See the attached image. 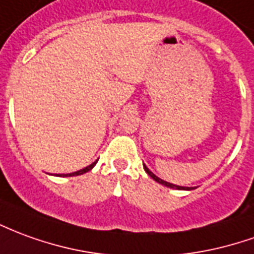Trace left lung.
I'll list each match as a JSON object with an SVG mask.
<instances>
[{"label": "left lung", "instance_id": "1", "mask_svg": "<svg viewBox=\"0 0 254 254\" xmlns=\"http://www.w3.org/2000/svg\"><path fill=\"white\" fill-rule=\"evenodd\" d=\"M143 168H144L145 173H147L148 176L151 177V179H154V180H155L157 183H159V184H162V186H166V187H170V189H176V190H191L189 189V187H180V186H176V184H172V183H168V182H165V180H162V179H159V177L155 176V175H154L151 170L148 169L144 164H143Z\"/></svg>", "mask_w": 254, "mask_h": 254}]
</instances>
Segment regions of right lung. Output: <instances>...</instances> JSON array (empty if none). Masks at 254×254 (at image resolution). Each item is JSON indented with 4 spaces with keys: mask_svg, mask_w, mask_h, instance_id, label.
Masks as SVG:
<instances>
[{
    "mask_svg": "<svg viewBox=\"0 0 254 254\" xmlns=\"http://www.w3.org/2000/svg\"><path fill=\"white\" fill-rule=\"evenodd\" d=\"M97 164V161H95L93 164H90L89 166H86V168H84V169L81 170H77V172H74V173H68V175H62L63 177H70V176H78V175H84V173H86V172H89L90 169H93V166Z\"/></svg>",
    "mask_w": 254,
    "mask_h": 254,
    "instance_id": "1",
    "label": "right lung"
}]
</instances>
